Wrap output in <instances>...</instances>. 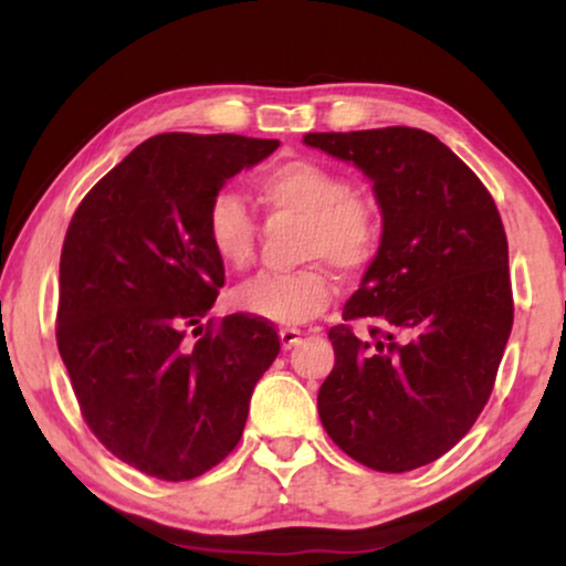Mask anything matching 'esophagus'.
I'll return each mask as SVG.
<instances>
[{
  "mask_svg": "<svg viewBox=\"0 0 566 566\" xmlns=\"http://www.w3.org/2000/svg\"><path fill=\"white\" fill-rule=\"evenodd\" d=\"M304 335H306V332H301L296 327H285V329H281V343H283L285 350H291V347H296L301 339H304Z\"/></svg>",
  "mask_w": 566,
  "mask_h": 566,
  "instance_id": "esophagus-1",
  "label": "esophagus"
}]
</instances>
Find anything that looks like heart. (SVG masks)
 Segmentation results:
<instances>
[{
    "label": "heart",
    "mask_w": 566,
    "mask_h": 566,
    "mask_svg": "<svg viewBox=\"0 0 566 566\" xmlns=\"http://www.w3.org/2000/svg\"><path fill=\"white\" fill-rule=\"evenodd\" d=\"M254 196L275 219H301L298 254L312 260L289 273L258 275L237 291V306L260 319L308 322L335 293L329 262L358 275L381 250L384 219L376 200L353 190V182L324 161H277L254 180ZM206 237L221 265L244 270L258 250V221L237 192L219 190L208 203Z\"/></svg>",
    "instance_id": "obj_1"
}]
</instances>
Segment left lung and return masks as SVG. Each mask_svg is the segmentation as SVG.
Masks as SVG:
<instances>
[{
    "instance_id": "1",
    "label": "left lung",
    "mask_w": 566,
    "mask_h": 566,
    "mask_svg": "<svg viewBox=\"0 0 566 566\" xmlns=\"http://www.w3.org/2000/svg\"><path fill=\"white\" fill-rule=\"evenodd\" d=\"M358 165L384 242L329 329L316 407L363 467L401 474L451 451L482 415L513 329L507 237L484 182L420 128L306 134Z\"/></svg>"
}]
</instances>
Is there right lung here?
<instances>
[{"label":"right lung","instance_id":"1","mask_svg":"<svg viewBox=\"0 0 566 566\" xmlns=\"http://www.w3.org/2000/svg\"><path fill=\"white\" fill-rule=\"evenodd\" d=\"M277 144L151 136L69 221L56 343L76 405L115 459L161 482H188L234 451L254 384L281 353L260 316L200 324L223 285L206 237L208 203Z\"/></svg>","mask_w":566,"mask_h":566}]
</instances>
